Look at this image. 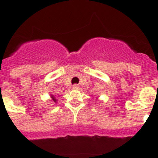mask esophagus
<instances>
[{"label": "esophagus", "mask_w": 158, "mask_h": 158, "mask_svg": "<svg viewBox=\"0 0 158 158\" xmlns=\"http://www.w3.org/2000/svg\"><path fill=\"white\" fill-rule=\"evenodd\" d=\"M73 88L75 89V90H77V89L79 88V86L78 84H74L73 85Z\"/></svg>", "instance_id": "1"}]
</instances>
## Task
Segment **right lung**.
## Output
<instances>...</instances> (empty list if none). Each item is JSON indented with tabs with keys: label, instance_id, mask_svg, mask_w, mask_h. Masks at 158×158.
Returning a JSON list of instances; mask_svg holds the SVG:
<instances>
[{
	"label": "right lung",
	"instance_id": "1",
	"mask_svg": "<svg viewBox=\"0 0 158 158\" xmlns=\"http://www.w3.org/2000/svg\"><path fill=\"white\" fill-rule=\"evenodd\" d=\"M52 98H53V101H54V102H56V98H55L54 97H53V95H52Z\"/></svg>",
	"mask_w": 158,
	"mask_h": 158
}]
</instances>
